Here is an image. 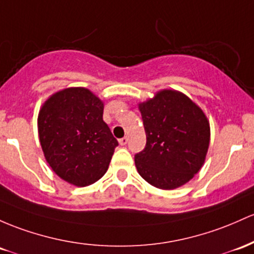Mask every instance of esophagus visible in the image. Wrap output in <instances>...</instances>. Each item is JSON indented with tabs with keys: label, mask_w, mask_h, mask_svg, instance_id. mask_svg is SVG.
I'll use <instances>...</instances> for the list:
<instances>
[{
	"label": "esophagus",
	"mask_w": 254,
	"mask_h": 254,
	"mask_svg": "<svg viewBox=\"0 0 254 254\" xmlns=\"http://www.w3.org/2000/svg\"><path fill=\"white\" fill-rule=\"evenodd\" d=\"M127 140H129V138H127V137L121 138V140H119V144H121V146H125V144L127 143Z\"/></svg>",
	"instance_id": "1"
}]
</instances>
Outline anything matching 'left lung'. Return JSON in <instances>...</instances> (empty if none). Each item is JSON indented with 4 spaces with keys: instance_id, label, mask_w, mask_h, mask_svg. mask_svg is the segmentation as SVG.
<instances>
[{
    "instance_id": "left-lung-1",
    "label": "left lung",
    "mask_w": 254,
    "mask_h": 254,
    "mask_svg": "<svg viewBox=\"0 0 254 254\" xmlns=\"http://www.w3.org/2000/svg\"><path fill=\"white\" fill-rule=\"evenodd\" d=\"M147 143L135 155L137 172L159 189L186 185L200 171L210 146V122L191 99L175 89L138 104Z\"/></svg>"
}]
</instances>
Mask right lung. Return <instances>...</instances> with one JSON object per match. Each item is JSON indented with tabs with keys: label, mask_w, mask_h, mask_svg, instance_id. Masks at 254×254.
Returning a JSON list of instances; mask_svg holds the SVG:
<instances>
[{
	"label": "right lung",
	"mask_w": 254,
	"mask_h": 254,
	"mask_svg": "<svg viewBox=\"0 0 254 254\" xmlns=\"http://www.w3.org/2000/svg\"><path fill=\"white\" fill-rule=\"evenodd\" d=\"M102 114L104 101L82 86L57 91L41 106L37 118L41 147L61 180L86 187L106 174L118 141Z\"/></svg>",
	"instance_id": "obj_1"
}]
</instances>
